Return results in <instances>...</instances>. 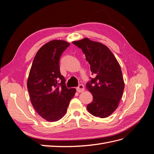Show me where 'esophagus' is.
<instances>
[{
  "label": "esophagus",
  "mask_w": 154,
  "mask_h": 154,
  "mask_svg": "<svg viewBox=\"0 0 154 154\" xmlns=\"http://www.w3.org/2000/svg\"><path fill=\"white\" fill-rule=\"evenodd\" d=\"M84 88H85L84 85H83V84H80L77 87L76 89L78 92H82L83 91H84Z\"/></svg>",
  "instance_id": "34e87169"
}]
</instances>
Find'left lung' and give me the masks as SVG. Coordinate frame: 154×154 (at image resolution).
I'll use <instances>...</instances> for the list:
<instances>
[{
	"label": "left lung",
	"instance_id": "8db88e82",
	"mask_svg": "<svg viewBox=\"0 0 154 154\" xmlns=\"http://www.w3.org/2000/svg\"><path fill=\"white\" fill-rule=\"evenodd\" d=\"M82 50L90 64L94 78L86 87L93 96L87 109L96 117L106 118L118 108L124 91V81L120 66L110 50L105 45L88 38L73 42Z\"/></svg>",
	"mask_w": 154,
	"mask_h": 154
}]
</instances>
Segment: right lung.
I'll return each mask as SVG.
<instances>
[{"label": "right lung", "instance_id": "1", "mask_svg": "<svg viewBox=\"0 0 154 154\" xmlns=\"http://www.w3.org/2000/svg\"><path fill=\"white\" fill-rule=\"evenodd\" d=\"M70 44L52 40L35 55L27 80L31 102L38 114L48 122H57L66 113L69 102L76 92L68 88L60 71V59Z\"/></svg>", "mask_w": 154, "mask_h": 154}]
</instances>
